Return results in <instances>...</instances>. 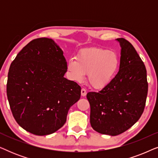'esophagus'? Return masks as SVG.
Segmentation results:
<instances>
[{"mask_svg": "<svg viewBox=\"0 0 158 158\" xmlns=\"http://www.w3.org/2000/svg\"><path fill=\"white\" fill-rule=\"evenodd\" d=\"M86 94H87V92H86L85 89H84V88H82L81 89V96H85Z\"/></svg>", "mask_w": 158, "mask_h": 158, "instance_id": "1", "label": "esophagus"}]
</instances>
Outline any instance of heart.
<instances>
[{
    "label": "heart",
    "mask_w": 158,
    "mask_h": 158,
    "mask_svg": "<svg viewBox=\"0 0 158 158\" xmlns=\"http://www.w3.org/2000/svg\"><path fill=\"white\" fill-rule=\"evenodd\" d=\"M119 58L115 52L93 47L80 52L69 60L68 69L73 80L82 82L85 75L92 88L101 90L109 85L119 68Z\"/></svg>",
    "instance_id": "b5f03b06"
}]
</instances>
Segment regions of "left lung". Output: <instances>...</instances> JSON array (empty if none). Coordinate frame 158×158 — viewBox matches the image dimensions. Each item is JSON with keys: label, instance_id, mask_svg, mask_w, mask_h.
I'll use <instances>...</instances> for the list:
<instances>
[{"label": "left lung", "instance_id": "8db88e82", "mask_svg": "<svg viewBox=\"0 0 158 158\" xmlns=\"http://www.w3.org/2000/svg\"><path fill=\"white\" fill-rule=\"evenodd\" d=\"M121 47L119 70L106 87L87 94L90 122L103 135H120L133 126L143 113L148 84L144 62L132 44L116 39Z\"/></svg>", "mask_w": 158, "mask_h": 158}]
</instances>
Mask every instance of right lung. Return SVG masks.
<instances>
[{
	"mask_svg": "<svg viewBox=\"0 0 158 158\" xmlns=\"http://www.w3.org/2000/svg\"><path fill=\"white\" fill-rule=\"evenodd\" d=\"M67 70L63 51L49 38L32 40L12 62L7 97L13 116L26 131L50 135L66 122L81 91L77 83L64 77Z\"/></svg>",
	"mask_w": 158,
	"mask_h": 158,
	"instance_id": "right-lung-1",
	"label": "right lung"
}]
</instances>
